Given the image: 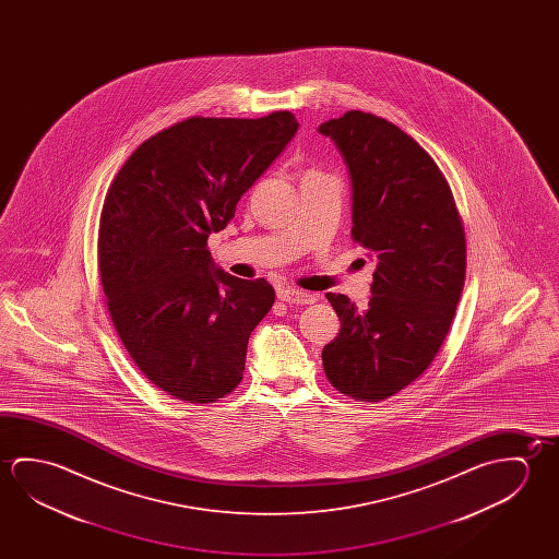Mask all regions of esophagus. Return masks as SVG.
Returning a JSON list of instances; mask_svg holds the SVG:
<instances>
[{"mask_svg": "<svg viewBox=\"0 0 559 559\" xmlns=\"http://www.w3.org/2000/svg\"><path fill=\"white\" fill-rule=\"evenodd\" d=\"M278 300H283L286 304H313L318 300V296L311 293H304L298 288H281L278 290Z\"/></svg>", "mask_w": 559, "mask_h": 559, "instance_id": "esophagus-1", "label": "esophagus"}]
</instances>
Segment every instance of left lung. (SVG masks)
Masks as SVG:
<instances>
[{"instance_id": "8db88e82", "label": "left lung", "mask_w": 559, "mask_h": 559, "mask_svg": "<svg viewBox=\"0 0 559 559\" xmlns=\"http://www.w3.org/2000/svg\"><path fill=\"white\" fill-rule=\"evenodd\" d=\"M318 130L348 167L350 236L378 259L367 310L345 294H325L341 331L323 347V370L341 394L382 402L415 382L449 335L466 276V234L439 165L402 129L348 110Z\"/></svg>"}]
</instances>
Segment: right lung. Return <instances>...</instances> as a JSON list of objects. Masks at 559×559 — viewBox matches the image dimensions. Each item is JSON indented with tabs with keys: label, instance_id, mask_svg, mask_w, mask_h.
Masks as SVG:
<instances>
[{
	"label": "right lung",
	"instance_id": "right-lung-1",
	"mask_svg": "<svg viewBox=\"0 0 559 559\" xmlns=\"http://www.w3.org/2000/svg\"><path fill=\"white\" fill-rule=\"evenodd\" d=\"M296 130L288 110L191 117L144 140L110 183L97 239L103 293L122 345L165 394L218 402L243 378L275 288L216 269L206 241Z\"/></svg>",
	"mask_w": 559,
	"mask_h": 559
}]
</instances>
